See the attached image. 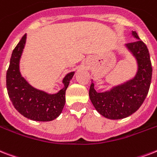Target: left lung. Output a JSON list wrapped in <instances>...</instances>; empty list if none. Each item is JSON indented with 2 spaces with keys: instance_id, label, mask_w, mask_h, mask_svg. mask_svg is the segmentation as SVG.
<instances>
[{
  "instance_id": "obj_1",
  "label": "left lung",
  "mask_w": 157,
  "mask_h": 157,
  "mask_svg": "<svg viewBox=\"0 0 157 157\" xmlns=\"http://www.w3.org/2000/svg\"><path fill=\"white\" fill-rule=\"evenodd\" d=\"M136 41L126 44L137 62V72L134 78L113 87L109 91L98 93L94 84L90 87L89 95L95 109L109 119H121L128 117L141 107L149 91L152 67L147 45L132 31Z\"/></svg>"
}]
</instances>
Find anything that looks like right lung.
<instances>
[{
	"label": "right lung",
	"instance_id": "add662e5",
	"mask_svg": "<svg viewBox=\"0 0 157 157\" xmlns=\"http://www.w3.org/2000/svg\"><path fill=\"white\" fill-rule=\"evenodd\" d=\"M25 42V34L12 52L6 72L7 92L15 109L25 118L35 121H52L63 111L66 102V90L74 72H70L64 77V87L57 94H47L31 86L20 71V60Z\"/></svg>",
	"mask_w": 157,
	"mask_h": 157
}]
</instances>
